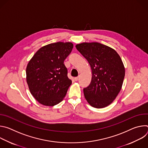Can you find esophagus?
<instances>
[{
    "label": "esophagus",
    "mask_w": 148,
    "mask_h": 148,
    "mask_svg": "<svg viewBox=\"0 0 148 148\" xmlns=\"http://www.w3.org/2000/svg\"><path fill=\"white\" fill-rule=\"evenodd\" d=\"M78 79H79V77H75V78H74V80H75V81H78Z\"/></svg>",
    "instance_id": "34e87169"
}]
</instances>
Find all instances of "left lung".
<instances>
[{"mask_svg":"<svg viewBox=\"0 0 148 148\" xmlns=\"http://www.w3.org/2000/svg\"><path fill=\"white\" fill-rule=\"evenodd\" d=\"M85 57L92 71L90 85L84 88V94L92 107L102 108L111 104L120 92L125 77L122 61L113 49L92 42L75 46Z\"/></svg>","mask_w":148,"mask_h":148,"instance_id":"1","label":"left lung"}]
</instances>
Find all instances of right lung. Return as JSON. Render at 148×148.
<instances>
[{
    "mask_svg": "<svg viewBox=\"0 0 148 148\" xmlns=\"http://www.w3.org/2000/svg\"><path fill=\"white\" fill-rule=\"evenodd\" d=\"M73 44L57 42L41 47L26 67V81L34 98L41 104L52 107L65 97L72 81L67 77L64 61Z\"/></svg>",
    "mask_w": 148,
    "mask_h": 148,
    "instance_id": "obj_1",
    "label": "right lung"
}]
</instances>
